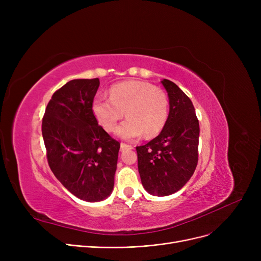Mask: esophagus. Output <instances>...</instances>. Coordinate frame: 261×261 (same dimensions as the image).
Returning <instances> with one entry per match:
<instances>
[{
  "label": "esophagus",
  "mask_w": 261,
  "mask_h": 261,
  "mask_svg": "<svg viewBox=\"0 0 261 261\" xmlns=\"http://www.w3.org/2000/svg\"><path fill=\"white\" fill-rule=\"evenodd\" d=\"M120 148L121 150H125V149H132L133 146L132 145H129V144H126V143H120Z\"/></svg>",
  "instance_id": "obj_1"
}]
</instances>
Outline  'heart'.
Instances as JSON below:
<instances>
[{"instance_id": "obj_1", "label": "heart", "mask_w": 261, "mask_h": 261, "mask_svg": "<svg viewBox=\"0 0 261 261\" xmlns=\"http://www.w3.org/2000/svg\"><path fill=\"white\" fill-rule=\"evenodd\" d=\"M92 111L108 132L115 130L117 122L126 113L128 117L117 129L122 139L132 140L159 134L169 116L168 96L149 82L129 80L119 82L110 89V97L96 96Z\"/></svg>"}]
</instances>
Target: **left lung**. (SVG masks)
I'll return each mask as SVG.
<instances>
[{
  "mask_svg": "<svg viewBox=\"0 0 261 261\" xmlns=\"http://www.w3.org/2000/svg\"><path fill=\"white\" fill-rule=\"evenodd\" d=\"M169 97V116L153 140L136 147L142 184L149 194L164 197L180 190L198 164L199 120L188 96L174 82L163 79Z\"/></svg>",
  "mask_w": 261,
  "mask_h": 261,
  "instance_id": "1",
  "label": "left lung"
}]
</instances>
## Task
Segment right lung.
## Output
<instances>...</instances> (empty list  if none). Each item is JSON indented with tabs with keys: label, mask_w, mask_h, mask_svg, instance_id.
I'll list each match as a JSON object with an SVG mask.
<instances>
[{
	"label": "right lung",
	"mask_w": 261,
	"mask_h": 261,
	"mask_svg": "<svg viewBox=\"0 0 261 261\" xmlns=\"http://www.w3.org/2000/svg\"><path fill=\"white\" fill-rule=\"evenodd\" d=\"M98 87V78L68 81L53 94L42 119L50 170L70 193L88 202L111 194L120 147L92 111Z\"/></svg>",
	"instance_id": "right-lung-1"
}]
</instances>
